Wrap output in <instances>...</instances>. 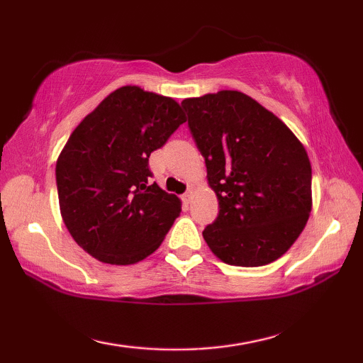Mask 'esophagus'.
Returning a JSON list of instances; mask_svg holds the SVG:
<instances>
[{"label":"esophagus","instance_id":"1","mask_svg":"<svg viewBox=\"0 0 363 363\" xmlns=\"http://www.w3.org/2000/svg\"><path fill=\"white\" fill-rule=\"evenodd\" d=\"M190 200H192V190H187V192L182 195V201H184V203L189 205Z\"/></svg>","mask_w":363,"mask_h":363}]
</instances>
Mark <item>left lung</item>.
I'll use <instances>...</instances> for the list:
<instances>
[{
    "instance_id": "left-lung-1",
    "label": "left lung",
    "mask_w": 363,
    "mask_h": 363,
    "mask_svg": "<svg viewBox=\"0 0 363 363\" xmlns=\"http://www.w3.org/2000/svg\"><path fill=\"white\" fill-rule=\"evenodd\" d=\"M205 158L219 214L203 230L208 247L230 266L279 259L309 219L312 169L284 121L238 91L181 102Z\"/></svg>"
}]
</instances>
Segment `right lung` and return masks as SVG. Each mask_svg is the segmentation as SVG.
I'll return each mask as SVG.
<instances>
[{"instance_id": "right-lung-1", "label": "right lung", "mask_w": 363, "mask_h": 363, "mask_svg": "<svg viewBox=\"0 0 363 363\" xmlns=\"http://www.w3.org/2000/svg\"><path fill=\"white\" fill-rule=\"evenodd\" d=\"M184 121L171 97L123 86L75 128L56 182L64 223L86 253L126 266L162 245L181 201L152 182L149 157Z\"/></svg>"}]
</instances>
